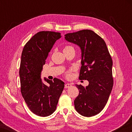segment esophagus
I'll return each instance as SVG.
<instances>
[{
    "mask_svg": "<svg viewBox=\"0 0 132 132\" xmlns=\"http://www.w3.org/2000/svg\"><path fill=\"white\" fill-rule=\"evenodd\" d=\"M72 86V85H71V84H70V83H67V84H66L65 85H64V88H69V87H70Z\"/></svg>",
    "mask_w": 132,
    "mask_h": 132,
    "instance_id": "1",
    "label": "esophagus"
}]
</instances>
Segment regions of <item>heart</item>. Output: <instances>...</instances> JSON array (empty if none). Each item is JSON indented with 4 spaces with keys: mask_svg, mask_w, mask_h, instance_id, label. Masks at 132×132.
<instances>
[{
    "mask_svg": "<svg viewBox=\"0 0 132 132\" xmlns=\"http://www.w3.org/2000/svg\"><path fill=\"white\" fill-rule=\"evenodd\" d=\"M70 50H74V48H73L71 46L66 45L64 47L63 51V52H66V51H69ZM73 70H74V69L71 68L70 69H69V70L66 71L65 72V74H64V75H65V76L67 78H68V79L70 78L71 77V72H72Z\"/></svg>",
    "mask_w": 132,
    "mask_h": 132,
    "instance_id": "1",
    "label": "heart"
}]
</instances>
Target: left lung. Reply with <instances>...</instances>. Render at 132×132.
Instances as JSON below:
<instances>
[{
	"instance_id": "left-lung-1",
	"label": "left lung",
	"mask_w": 132,
	"mask_h": 132,
	"mask_svg": "<svg viewBox=\"0 0 132 132\" xmlns=\"http://www.w3.org/2000/svg\"><path fill=\"white\" fill-rule=\"evenodd\" d=\"M64 36L80 48L79 79L89 82L86 87L76 84L79 94L74 101L75 109L84 117H93L104 109L112 89V60L104 40L93 31L82 30Z\"/></svg>"
}]
</instances>
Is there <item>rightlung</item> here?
<instances>
[{"mask_svg":"<svg viewBox=\"0 0 132 132\" xmlns=\"http://www.w3.org/2000/svg\"><path fill=\"white\" fill-rule=\"evenodd\" d=\"M61 37L60 32L40 31L27 42L21 54L19 75L21 93L28 108L34 114L45 117L54 112L64 88V82L55 78H44L42 67L53 45Z\"/></svg>","mask_w":132,"mask_h":132,"instance_id":"obj_1","label":"right lung"}]
</instances>
